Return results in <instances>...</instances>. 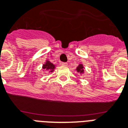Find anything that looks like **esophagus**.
Here are the masks:
<instances>
[{"label":"esophagus","instance_id":"obj_1","mask_svg":"<svg viewBox=\"0 0 128 128\" xmlns=\"http://www.w3.org/2000/svg\"><path fill=\"white\" fill-rule=\"evenodd\" d=\"M61 65L62 66H68V64H67L66 62H62Z\"/></svg>","mask_w":128,"mask_h":128}]
</instances>
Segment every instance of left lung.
<instances>
[{
    "label": "left lung",
    "instance_id": "left-lung-1",
    "mask_svg": "<svg viewBox=\"0 0 128 128\" xmlns=\"http://www.w3.org/2000/svg\"><path fill=\"white\" fill-rule=\"evenodd\" d=\"M76 70L77 71V72H79L80 74H82L84 72V67H83V65L82 64H79L78 66L76 67Z\"/></svg>",
    "mask_w": 128,
    "mask_h": 128
}]
</instances>
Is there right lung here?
<instances>
[{
    "label": "right lung",
    "mask_w": 128,
    "mask_h": 128,
    "mask_svg": "<svg viewBox=\"0 0 128 128\" xmlns=\"http://www.w3.org/2000/svg\"><path fill=\"white\" fill-rule=\"evenodd\" d=\"M55 68H56V66L49 60H46V62L42 65V68L45 69L46 70H49L51 72L54 70Z\"/></svg>",
    "instance_id": "obj_1"
}]
</instances>
